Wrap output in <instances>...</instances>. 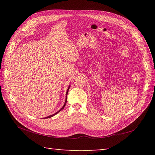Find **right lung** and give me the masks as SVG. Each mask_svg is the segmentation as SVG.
<instances>
[{"label": "right lung", "mask_w": 155, "mask_h": 155, "mask_svg": "<svg viewBox=\"0 0 155 155\" xmlns=\"http://www.w3.org/2000/svg\"><path fill=\"white\" fill-rule=\"evenodd\" d=\"M70 86L71 85H69V87H68V90H67V92H66V94H65V103H64V106H63V107L62 108L60 109L59 110H58V112H55V114H52V115H50V116H47V117H45V118H51V117H53V116H55V114H58V112H59L60 111H61V110H63L64 108V107H65V104H66V102H67V96H68V91H69V87H70Z\"/></svg>", "instance_id": "1"}]
</instances>
